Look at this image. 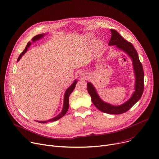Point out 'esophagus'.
<instances>
[{"label": "esophagus", "mask_w": 159, "mask_h": 159, "mask_svg": "<svg viewBox=\"0 0 159 159\" xmlns=\"http://www.w3.org/2000/svg\"><path fill=\"white\" fill-rule=\"evenodd\" d=\"M79 77L82 79H85L88 77V73L85 71H81L79 73Z\"/></svg>", "instance_id": "esophagus-1"}]
</instances>
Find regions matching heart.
Segmentation results:
<instances>
[{"label": "heart", "instance_id": "obj_1", "mask_svg": "<svg viewBox=\"0 0 159 159\" xmlns=\"http://www.w3.org/2000/svg\"><path fill=\"white\" fill-rule=\"evenodd\" d=\"M93 38V35L91 33H88L86 34L85 37L84 38V47L88 49L90 47L91 43ZM103 47V44L102 41L100 40H96L94 42V49L95 51L100 50Z\"/></svg>", "mask_w": 159, "mask_h": 159}]
</instances>
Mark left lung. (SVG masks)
<instances>
[{"mask_svg": "<svg viewBox=\"0 0 159 159\" xmlns=\"http://www.w3.org/2000/svg\"><path fill=\"white\" fill-rule=\"evenodd\" d=\"M112 34L109 45H114L118 48L124 51L132 59L133 68L135 76V91L130 98L120 105H112L103 101L91 82H88V91L91 97V101L98 109L105 113L111 114H120L128 111L133 105L141 98L144 91V71L139 56L133 45L125 40L117 31L111 29Z\"/></svg>", "mask_w": 159, "mask_h": 159, "instance_id": "1", "label": "left lung"}]
</instances>
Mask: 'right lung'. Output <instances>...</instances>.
<instances>
[{"instance_id": "obj_1", "label": "right lung", "mask_w": 159, "mask_h": 159, "mask_svg": "<svg viewBox=\"0 0 159 159\" xmlns=\"http://www.w3.org/2000/svg\"><path fill=\"white\" fill-rule=\"evenodd\" d=\"M45 34H38V35H36V36H34L33 39H32V41H33V42H35L40 39H41L42 38H43V36H45ZM31 45V43L29 41L28 42V43L25 47V48L24 49V50L21 53V54H20L18 59H17V61H19L20 59H21V57H22L23 56V55H24L25 53L27 51V48L30 46ZM77 80L75 79V81L73 82V83L71 84V85L66 89V91H65V96H64V103H63V107H62V111L61 112V113H59L57 116H56V117L53 118L50 120H47V121H36L38 123H45L47 122H49V121H57V120L61 118L62 117H63L64 116L66 113L67 112L68 110V108H69V97L70 94L72 93V91H73V89H75V86L77 84Z\"/></svg>"}]
</instances>
